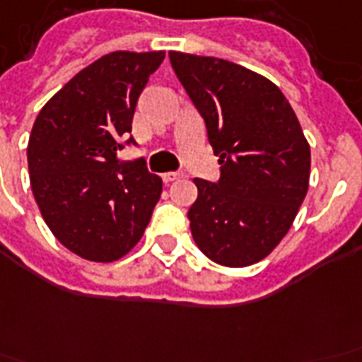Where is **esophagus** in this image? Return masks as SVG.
<instances>
[{
    "mask_svg": "<svg viewBox=\"0 0 362 362\" xmlns=\"http://www.w3.org/2000/svg\"><path fill=\"white\" fill-rule=\"evenodd\" d=\"M180 176H182L180 173H165V174H163V180H165V182H167V184H168V182L178 180Z\"/></svg>",
    "mask_w": 362,
    "mask_h": 362,
    "instance_id": "esophagus-1",
    "label": "esophagus"
}]
</instances>
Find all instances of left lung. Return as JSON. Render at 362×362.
Instances as JSON below:
<instances>
[{"instance_id":"1","label":"left lung","mask_w":362,"mask_h":362,"mask_svg":"<svg viewBox=\"0 0 362 362\" xmlns=\"http://www.w3.org/2000/svg\"><path fill=\"white\" fill-rule=\"evenodd\" d=\"M207 124L221 180L195 178L192 235L222 267H249L288 234L310 176V147L290 101L263 74L216 57L168 53Z\"/></svg>"}]
</instances>
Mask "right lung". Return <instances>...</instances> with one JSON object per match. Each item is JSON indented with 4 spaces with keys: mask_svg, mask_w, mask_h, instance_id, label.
<instances>
[{
    "mask_svg": "<svg viewBox=\"0 0 362 362\" xmlns=\"http://www.w3.org/2000/svg\"><path fill=\"white\" fill-rule=\"evenodd\" d=\"M163 59L165 52L107 53L74 74L32 127L26 155L34 199L53 235L86 261L127 255L159 202L163 180L144 159L119 165L117 149Z\"/></svg>",
    "mask_w": 362,
    "mask_h": 362,
    "instance_id": "obj_1",
    "label": "right lung"
}]
</instances>
